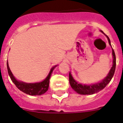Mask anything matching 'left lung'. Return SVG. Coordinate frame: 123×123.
<instances>
[{"mask_svg":"<svg viewBox=\"0 0 123 123\" xmlns=\"http://www.w3.org/2000/svg\"><path fill=\"white\" fill-rule=\"evenodd\" d=\"M103 33V32H102ZM107 37L108 41L109 44H111V41L107 35H106ZM112 56H113V64L112 67L110 70L109 72L105 78L103 79L100 82L97 83V84H90V85H86V84H82L74 80V79L72 76L70 72L69 73V82L72 88L76 91L77 93L80 95H92L94 93H96L98 91H101L104 89L107 85L110 82L112 78L113 75L114 74L115 70H116V55L114 49H112Z\"/></svg>","mask_w":123,"mask_h":123,"instance_id":"1","label":"left lung"}]
</instances>
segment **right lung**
Masks as SVG:
<instances>
[{
	"mask_svg": "<svg viewBox=\"0 0 123 123\" xmlns=\"http://www.w3.org/2000/svg\"><path fill=\"white\" fill-rule=\"evenodd\" d=\"M56 67V65L51 68L49 73L46 77L44 80L42 82H35V83H26V82H22L18 80L15 77H14L13 74L11 71L9 67L8 62H7V72H8L9 75L11 79L14 84H15L20 91H23V93H26L29 95H41L45 93L48 90L49 88V79L51 77V74L53 71L54 68Z\"/></svg>",
	"mask_w": 123,
	"mask_h": 123,
	"instance_id": "right-lung-1",
	"label": "right lung"
}]
</instances>
